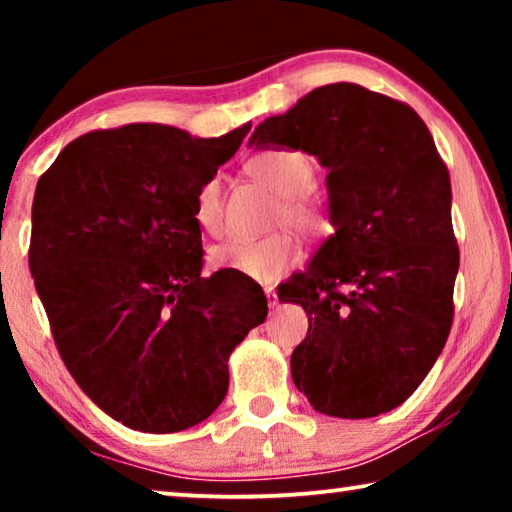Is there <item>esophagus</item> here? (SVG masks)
I'll return each instance as SVG.
<instances>
[{"instance_id":"obj_1","label":"esophagus","mask_w":512,"mask_h":512,"mask_svg":"<svg viewBox=\"0 0 512 512\" xmlns=\"http://www.w3.org/2000/svg\"><path fill=\"white\" fill-rule=\"evenodd\" d=\"M264 293H266V302H268V307L275 309L277 305H280V300H277V293H275L271 287H266V289H264Z\"/></svg>"}]
</instances>
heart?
<instances>
[{"label": "heart", "instance_id": "heart-1", "mask_svg": "<svg viewBox=\"0 0 512 512\" xmlns=\"http://www.w3.org/2000/svg\"><path fill=\"white\" fill-rule=\"evenodd\" d=\"M246 173L259 185L280 196L277 219L287 221L302 235H325L329 216L316 198L305 189L314 180V164L305 153L291 149H271L253 155ZM194 221L207 235H219L223 221L221 180L212 176L198 187L194 196ZM298 246L289 235L277 232L262 239H228L210 248L214 268H230L253 282H273L298 262Z\"/></svg>", "mask_w": 512, "mask_h": 512}]
</instances>
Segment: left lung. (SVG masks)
<instances>
[{"instance_id": "obj_1", "label": "left lung", "mask_w": 512, "mask_h": 512, "mask_svg": "<svg viewBox=\"0 0 512 512\" xmlns=\"http://www.w3.org/2000/svg\"><path fill=\"white\" fill-rule=\"evenodd\" d=\"M248 146L327 169L334 235L277 291L309 316L293 384L334 418L393 411L433 368L454 316L452 183L429 128L406 103L332 83L264 119Z\"/></svg>"}]
</instances>
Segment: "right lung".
I'll list each match as a JSON object with an SVG mask.
<instances>
[{"mask_svg": "<svg viewBox=\"0 0 512 512\" xmlns=\"http://www.w3.org/2000/svg\"><path fill=\"white\" fill-rule=\"evenodd\" d=\"M250 124L194 137L162 124L81 135L42 173L29 268L69 375L144 433L194 427L228 393V357L268 314L257 282L203 277L194 196Z\"/></svg>", "mask_w": 512, "mask_h": 512, "instance_id": "1", "label": "right lung"}]
</instances>
